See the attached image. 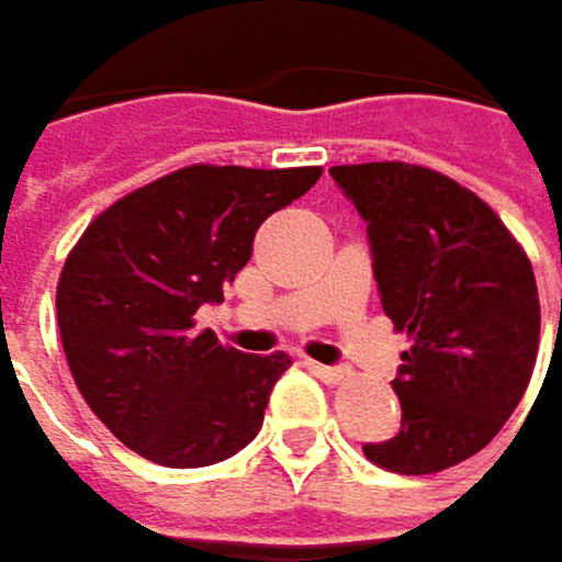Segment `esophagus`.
<instances>
[{
    "mask_svg": "<svg viewBox=\"0 0 562 562\" xmlns=\"http://www.w3.org/2000/svg\"><path fill=\"white\" fill-rule=\"evenodd\" d=\"M310 368L327 382V385H337V382H348L351 379V372L348 368H337V364H317V361H310Z\"/></svg>",
    "mask_w": 562,
    "mask_h": 562,
    "instance_id": "esophagus-1",
    "label": "esophagus"
}]
</instances>
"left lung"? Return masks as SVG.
Wrapping results in <instances>:
<instances>
[{
	"label": "left lung",
	"instance_id": "obj_1",
	"mask_svg": "<svg viewBox=\"0 0 562 562\" xmlns=\"http://www.w3.org/2000/svg\"><path fill=\"white\" fill-rule=\"evenodd\" d=\"M330 177L368 225L385 317L409 337L392 379L403 426L364 457L395 474L447 471L488 447L529 389L532 262L474 190L430 167L355 164Z\"/></svg>",
	"mask_w": 562,
	"mask_h": 562
}]
</instances>
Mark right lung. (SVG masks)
Masks as SVG:
<instances>
[{
  "label": "right lung",
  "mask_w": 562,
  "mask_h": 562,
  "mask_svg": "<svg viewBox=\"0 0 562 562\" xmlns=\"http://www.w3.org/2000/svg\"><path fill=\"white\" fill-rule=\"evenodd\" d=\"M321 167L194 164L101 211L57 283L60 341L91 413L164 468H207L252 443L286 351L241 355L194 317L225 300L259 225Z\"/></svg>",
  "instance_id": "obj_1"
}]
</instances>
